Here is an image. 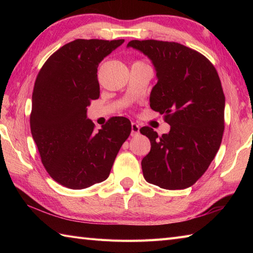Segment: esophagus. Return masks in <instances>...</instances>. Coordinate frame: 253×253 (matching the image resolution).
I'll return each mask as SVG.
<instances>
[{
	"label": "esophagus",
	"mask_w": 253,
	"mask_h": 253,
	"mask_svg": "<svg viewBox=\"0 0 253 253\" xmlns=\"http://www.w3.org/2000/svg\"><path fill=\"white\" fill-rule=\"evenodd\" d=\"M140 132V127L136 123H131V136H137Z\"/></svg>",
	"instance_id": "34e87169"
}]
</instances>
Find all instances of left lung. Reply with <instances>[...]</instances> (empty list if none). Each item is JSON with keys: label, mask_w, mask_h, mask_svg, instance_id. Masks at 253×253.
Here are the masks:
<instances>
[{"label": "left lung", "mask_w": 253, "mask_h": 253, "mask_svg": "<svg viewBox=\"0 0 253 253\" xmlns=\"http://www.w3.org/2000/svg\"><path fill=\"white\" fill-rule=\"evenodd\" d=\"M127 47L151 61L158 83L150 107L165 115L169 133L150 127L140 132L151 142L141 161L143 177L164 189H185L200 178L221 146L225 95L215 67L206 56L176 42L132 40Z\"/></svg>", "instance_id": "obj_1"}]
</instances>
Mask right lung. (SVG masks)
<instances>
[{
    "mask_svg": "<svg viewBox=\"0 0 253 253\" xmlns=\"http://www.w3.org/2000/svg\"><path fill=\"white\" fill-rule=\"evenodd\" d=\"M125 40L77 39L47 58L32 92L30 128L42 164L58 184L84 189L105 180L131 131L126 117H112L101 129L87 116L100 96L99 64Z\"/></svg>",
    "mask_w": 253,
    "mask_h": 253,
    "instance_id": "right-lung-1",
    "label": "right lung"
}]
</instances>
